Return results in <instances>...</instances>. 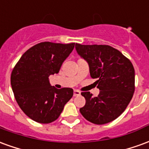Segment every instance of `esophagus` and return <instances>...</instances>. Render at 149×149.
Returning a JSON list of instances; mask_svg holds the SVG:
<instances>
[{
  "instance_id": "1",
  "label": "esophagus",
  "mask_w": 149,
  "mask_h": 149,
  "mask_svg": "<svg viewBox=\"0 0 149 149\" xmlns=\"http://www.w3.org/2000/svg\"><path fill=\"white\" fill-rule=\"evenodd\" d=\"M81 95V92H79L78 90H74L73 92V96L74 97H77V96H80Z\"/></svg>"
}]
</instances>
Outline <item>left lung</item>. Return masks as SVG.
<instances>
[{"label":"left lung","mask_w":149,"mask_h":149,"mask_svg":"<svg viewBox=\"0 0 149 149\" xmlns=\"http://www.w3.org/2000/svg\"><path fill=\"white\" fill-rule=\"evenodd\" d=\"M79 55L89 65L91 77L100 89L98 97L83 92L85 105L81 115L95 125L114 120L124 112L135 91V71L132 62L117 49L105 45L76 44Z\"/></svg>","instance_id":"8db88e82"}]
</instances>
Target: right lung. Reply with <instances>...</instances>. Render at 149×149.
I'll use <instances>...</instances> for the list:
<instances>
[{
    "instance_id": "add662e5",
    "label": "right lung",
    "mask_w": 149,
    "mask_h": 149,
    "mask_svg": "<svg viewBox=\"0 0 149 149\" xmlns=\"http://www.w3.org/2000/svg\"><path fill=\"white\" fill-rule=\"evenodd\" d=\"M74 46L75 43H39L28 49L13 69L11 85L15 99L34 121L49 124L56 120L72 97V88L52 87L49 77L58 73Z\"/></svg>"
}]
</instances>
